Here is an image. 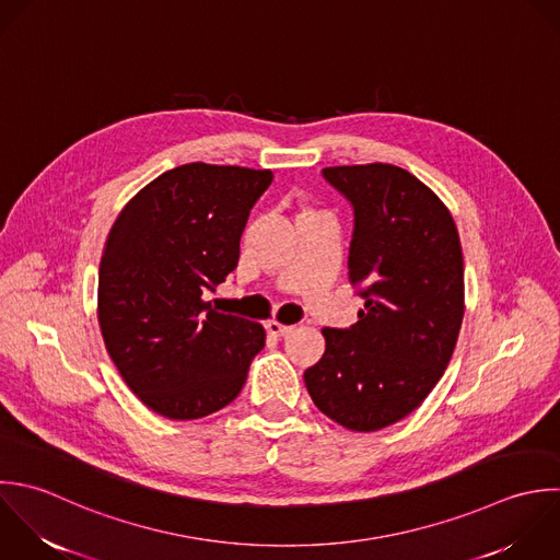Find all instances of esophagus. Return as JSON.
Masks as SVG:
<instances>
[{"instance_id": "obj_1", "label": "esophagus", "mask_w": 560, "mask_h": 560, "mask_svg": "<svg viewBox=\"0 0 560 560\" xmlns=\"http://www.w3.org/2000/svg\"><path fill=\"white\" fill-rule=\"evenodd\" d=\"M266 329H268V334H272V336H285V334H290L294 327L292 325H283L281 320H268L266 323Z\"/></svg>"}]
</instances>
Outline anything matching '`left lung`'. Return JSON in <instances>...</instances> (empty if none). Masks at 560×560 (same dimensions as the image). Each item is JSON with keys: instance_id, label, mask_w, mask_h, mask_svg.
Wrapping results in <instances>:
<instances>
[{"instance_id": "1", "label": "left lung", "mask_w": 560, "mask_h": 560, "mask_svg": "<svg viewBox=\"0 0 560 560\" xmlns=\"http://www.w3.org/2000/svg\"><path fill=\"white\" fill-rule=\"evenodd\" d=\"M325 178L353 205L349 279L364 310L349 329H323L305 371L316 408L353 432L415 412L454 355L465 316V261L447 205L390 163L336 165Z\"/></svg>"}]
</instances>
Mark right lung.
<instances>
[{"mask_svg":"<svg viewBox=\"0 0 560 560\" xmlns=\"http://www.w3.org/2000/svg\"><path fill=\"white\" fill-rule=\"evenodd\" d=\"M270 170L187 163L139 189L115 218L97 272V323L126 386L161 417L202 419L242 390L266 345L259 323L205 301L237 266Z\"/></svg>","mask_w":560,"mask_h":560,"instance_id":"add662e5","label":"right lung"}]
</instances>
